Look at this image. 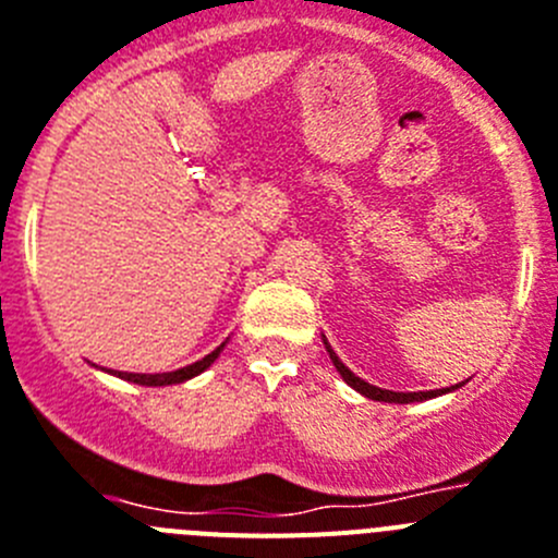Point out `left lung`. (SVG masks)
Listing matches in <instances>:
<instances>
[{"mask_svg":"<svg viewBox=\"0 0 558 558\" xmlns=\"http://www.w3.org/2000/svg\"><path fill=\"white\" fill-rule=\"evenodd\" d=\"M323 345H326L328 356H331L333 367H337V373L342 376V379L348 381V385L356 390V393H362L365 399H373V401H385V404H413V401H426V399H438V396L444 393H452V390H458V387H463V381L460 385H452V387H444V390H426V393H396V390H381V387L376 385H367L365 379H360L356 373L348 371L345 365H342V360H339L337 353H333L331 342H328L326 337H323Z\"/></svg>","mask_w":558,"mask_h":558,"instance_id":"obj_1","label":"left lung"}]
</instances>
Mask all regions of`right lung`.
I'll return each mask as SVG.
<instances>
[{"mask_svg": "<svg viewBox=\"0 0 558 558\" xmlns=\"http://www.w3.org/2000/svg\"><path fill=\"white\" fill-rule=\"evenodd\" d=\"M227 342H221L216 351H210L205 356V360L193 362V365L187 367H179V371H171V373H123V371H109L111 376H118V379H125V381H134V385H143V387H165V385H182V381L193 379V376H198V373H205L207 367L213 365V362L219 360V353L225 351ZM106 371V367H104Z\"/></svg>", "mask_w": 558, "mask_h": 558, "instance_id": "add662e5", "label": "right lung"}]
</instances>
